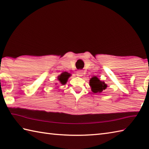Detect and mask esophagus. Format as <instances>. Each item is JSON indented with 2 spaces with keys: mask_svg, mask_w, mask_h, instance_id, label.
<instances>
[{
  "mask_svg": "<svg viewBox=\"0 0 149 149\" xmlns=\"http://www.w3.org/2000/svg\"><path fill=\"white\" fill-rule=\"evenodd\" d=\"M76 75L78 77H82L83 75V72L82 70H78L76 72Z\"/></svg>",
  "mask_w": 149,
  "mask_h": 149,
  "instance_id": "esophagus-1",
  "label": "esophagus"
}]
</instances>
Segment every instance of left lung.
I'll list each match as a JSON object with an SVG mask.
<instances>
[{"mask_svg": "<svg viewBox=\"0 0 149 149\" xmlns=\"http://www.w3.org/2000/svg\"><path fill=\"white\" fill-rule=\"evenodd\" d=\"M90 86L94 93H101L103 90H106L107 86L104 81H101L97 76H93L90 79Z\"/></svg>", "mask_w": 149, "mask_h": 149, "instance_id": "left-lung-1", "label": "left lung"}]
</instances>
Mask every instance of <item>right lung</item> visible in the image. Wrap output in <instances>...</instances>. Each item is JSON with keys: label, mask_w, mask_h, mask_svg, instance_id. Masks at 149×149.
<instances>
[{"label": "right lung", "mask_w": 149, "mask_h": 149, "mask_svg": "<svg viewBox=\"0 0 149 149\" xmlns=\"http://www.w3.org/2000/svg\"><path fill=\"white\" fill-rule=\"evenodd\" d=\"M71 76V75L68 74V72H65L61 73V74L58 76V80L59 81V83L61 84V85H65L66 84V83H67L68 78ZM58 83H55V85H58Z\"/></svg>", "instance_id": "right-lung-1"}]
</instances>
